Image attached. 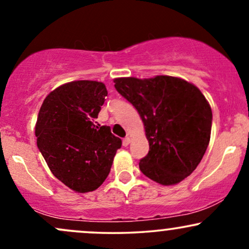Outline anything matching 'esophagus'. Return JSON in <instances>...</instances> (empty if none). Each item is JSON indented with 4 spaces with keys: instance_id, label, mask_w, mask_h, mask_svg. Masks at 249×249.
Instances as JSON below:
<instances>
[{
    "instance_id": "1",
    "label": "esophagus",
    "mask_w": 249,
    "mask_h": 249,
    "mask_svg": "<svg viewBox=\"0 0 249 249\" xmlns=\"http://www.w3.org/2000/svg\"><path fill=\"white\" fill-rule=\"evenodd\" d=\"M130 142H131V139L128 138V137H126V138L123 139V145H124V146H127V145L130 144Z\"/></svg>"
}]
</instances>
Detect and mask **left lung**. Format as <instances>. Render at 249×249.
Listing matches in <instances>:
<instances>
[{"label": "left lung", "instance_id": "obj_1", "mask_svg": "<svg viewBox=\"0 0 249 249\" xmlns=\"http://www.w3.org/2000/svg\"><path fill=\"white\" fill-rule=\"evenodd\" d=\"M113 82L144 124L150 151L141 159V171L164 186L179 184L196 170L210 142L212 110L207 99L178 77H122Z\"/></svg>", "mask_w": 249, "mask_h": 249}]
</instances>
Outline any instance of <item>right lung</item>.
Returning <instances> with one entry per match:
<instances>
[{"instance_id":"1","label":"right lung","mask_w":249,"mask_h":249,"mask_svg":"<svg viewBox=\"0 0 249 249\" xmlns=\"http://www.w3.org/2000/svg\"><path fill=\"white\" fill-rule=\"evenodd\" d=\"M105 96L102 82L65 83L45 97L37 117L35 134L42 156L53 176L78 193L101 186L122 146L110 126L93 124Z\"/></svg>"}]
</instances>
